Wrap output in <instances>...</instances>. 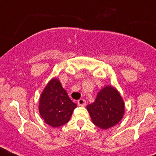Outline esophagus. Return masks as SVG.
<instances>
[{"instance_id": "esophagus-1", "label": "esophagus", "mask_w": 156, "mask_h": 156, "mask_svg": "<svg viewBox=\"0 0 156 156\" xmlns=\"http://www.w3.org/2000/svg\"><path fill=\"white\" fill-rule=\"evenodd\" d=\"M78 106H84L86 105V101L83 99H80L79 100H78Z\"/></svg>"}]
</instances>
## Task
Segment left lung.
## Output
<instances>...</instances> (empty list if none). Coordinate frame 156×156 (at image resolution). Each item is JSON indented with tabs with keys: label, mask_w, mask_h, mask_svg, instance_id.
Wrapping results in <instances>:
<instances>
[{
	"label": "left lung",
	"mask_w": 156,
	"mask_h": 156,
	"mask_svg": "<svg viewBox=\"0 0 156 156\" xmlns=\"http://www.w3.org/2000/svg\"><path fill=\"white\" fill-rule=\"evenodd\" d=\"M92 123L101 129H108L121 120L124 103L120 93L111 85H107L97 94L95 102L87 106Z\"/></svg>",
	"instance_id": "8db88e82"
}]
</instances>
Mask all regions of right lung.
I'll return each instance as SVG.
<instances>
[{
  "label": "right lung",
  "instance_id": "obj_1",
  "mask_svg": "<svg viewBox=\"0 0 156 156\" xmlns=\"http://www.w3.org/2000/svg\"><path fill=\"white\" fill-rule=\"evenodd\" d=\"M77 105L73 102L57 78H52L40 96L39 111L44 121L58 127L69 121Z\"/></svg>",
  "mask_w": 156,
  "mask_h": 156
}]
</instances>
